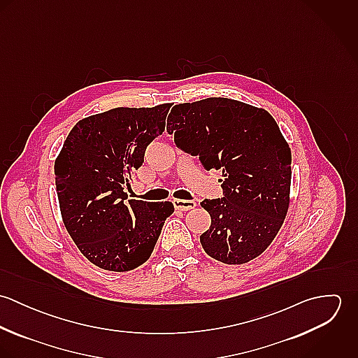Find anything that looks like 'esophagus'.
Instances as JSON below:
<instances>
[{
  "instance_id": "1",
  "label": "esophagus",
  "mask_w": 358,
  "mask_h": 358,
  "mask_svg": "<svg viewBox=\"0 0 358 358\" xmlns=\"http://www.w3.org/2000/svg\"><path fill=\"white\" fill-rule=\"evenodd\" d=\"M173 205L179 210H189V209H193L196 206V201H193V200H175Z\"/></svg>"
}]
</instances>
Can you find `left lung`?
<instances>
[{
  "label": "left lung",
  "mask_w": 358,
  "mask_h": 358,
  "mask_svg": "<svg viewBox=\"0 0 358 358\" xmlns=\"http://www.w3.org/2000/svg\"><path fill=\"white\" fill-rule=\"evenodd\" d=\"M168 132L178 148L222 169L223 197L204 200L209 229L200 236L210 257L243 264L260 255L284 223L291 189V149L263 108L227 98L176 104Z\"/></svg>",
  "instance_id": "left-lung-1"
}]
</instances>
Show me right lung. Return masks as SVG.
<instances>
[{
  "instance_id": "add662e5",
  "label": "right lung",
  "mask_w": 358,
  "mask_h": 358,
  "mask_svg": "<svg viewBox=\"0 0 358 358\" xmlns=\"http://www.w3.org/2000/svg\"><path fill=\"white\" fill-rule=\"evenodd\" d=\"M171 103L117 107L78 121L55 161V183L63 223L91 263L128 271L153 252L173 212L169 201L128 200L134 169L165 129Z\"/></svg>"
}]
</instances>
